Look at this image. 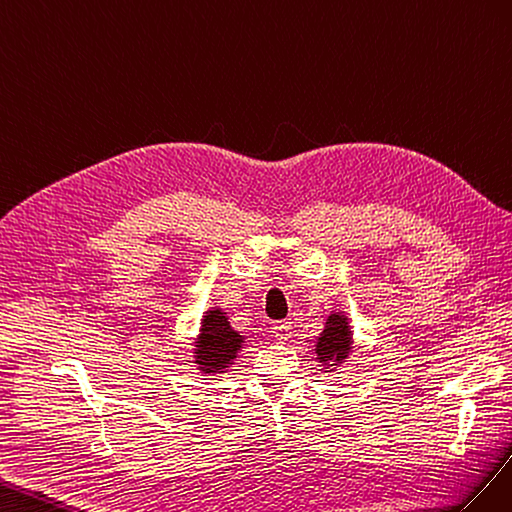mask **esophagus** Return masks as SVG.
<instances>
[{"mask_svg":"<svg viewBox=\"0 0 512 512\" xmlns=\"http://www.w3.org/2000/svg\"><path fill=\"white\" fill-rule=\"evenodd\" d=\"M291 321H276L272 332H274V339L279 343H287L291 339Z\"/></svg>","mask_w":512,"mask_h":512,"instance_id":"34e87169","label":"esophagus"}]
</instances>
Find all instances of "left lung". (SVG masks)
<instances>
[{"mask_svg":"<svg viewBox=\"0 0 512 512\" xmlns=\"http://www.w3.org/2000/svg\"><path fill=\"white\" fill-rule=\"evenodd\" d=\"M315 360L324 373H334L354 354V332L345 311H330L324 321V330L315 339Z\"/></svg>","mask_w":512,"mask_h":512,"instance_id":"obj_1","label":"left lung"}]
</instances>
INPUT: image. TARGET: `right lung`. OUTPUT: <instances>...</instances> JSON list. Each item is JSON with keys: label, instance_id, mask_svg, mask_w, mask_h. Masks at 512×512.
I'll return each instance as SVG.
<instances>
[{"label": "right lung", "instance_id": "add662e5", "mask_svg": "<svg viewBox=\"0 0 512 512\" xmlns=\"http://www.w3.org/2000/svg\"><path fill=\"white\" fill-rule=\"evenodd\" d=\"M244 343L246 337L231 328L225 309L210 306L193 343V364L201 375H225L236 364Z\"/></svg>", "mask_w": 512, "mask_h": 512}]
</instances>
